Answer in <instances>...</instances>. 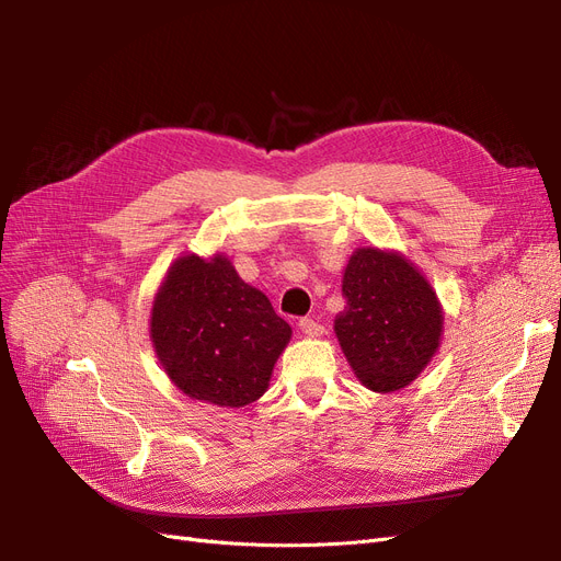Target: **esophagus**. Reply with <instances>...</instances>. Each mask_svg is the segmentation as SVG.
I'll use <instances>...</instances> for the list:
<instances>
[{
    "label": "esophagus",
    "mask_w": 561,
    "mask_h": 561,
    "mask_svg": "<svg viewBox=\"0 0 561 561\" xmlns=\"http://www.w3.org/2000/svg\"><path fill=\"white\" fill-rule=\"evenodd\" d=\"M298 325H300V330H302L307 336H311V339L322 334V325H320L318 320H313V318H300Z\"/></svg>",
    "instance_id": "34e87169"
}]
</instances>
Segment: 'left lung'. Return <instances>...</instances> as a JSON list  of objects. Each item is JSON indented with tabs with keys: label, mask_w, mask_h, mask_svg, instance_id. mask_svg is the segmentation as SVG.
Returning a JSON list of instances; mask_svg holds the SVG:
<instances>
[{
	"label": "left lung",
	"mask_w": 561,
	"mask_h": 561,
	"mask_svg": "<svg viewBox=\"0 0 561 561\" xmlns=\"http://www.w3.org/2000/svg\"><path fill=\"white\" fill-rule=\"evenodd\" d=\"M343 298L334 332L352 370L379 393L407 387L438 347L444 316L432 286L400 254L362 248L350 256Z\"/></svg>",
	"instance_id": "8db88e82"
}]
</instances>
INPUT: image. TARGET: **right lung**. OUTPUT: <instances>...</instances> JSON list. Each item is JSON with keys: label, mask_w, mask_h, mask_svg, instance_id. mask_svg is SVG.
<instances>
[{"label": "right lung", "mask_w": 561, "mask_h": 561, "mask_svg": "<svg viewBox=\"0 0 561 561\" xmlns=\"http://www.w3.org/2000/svg\"><path fill=\"white\" fill-rule=\"evenodd\" d=\"M290 328L225 256L174 261L152 309V343L188 398L243 407L268 389Z\"/></svg>", "instance_id": "add662e5"}]
</instances>
